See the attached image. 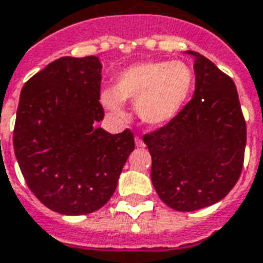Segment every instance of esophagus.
<instances>
[{
    "mask_svg": "<svg viewBox=\"0 0 263 263\" xmlns=\"http://www.w3.org/2000/svg\"><path fill=\"white\" fill-rule=\"evenodd\" d=\"M135 145H137L138 147L145 146V143H143V141H142V138H139V137H135Z\"/></svg>",
    "mask_w": 263,
    "mask_h": 263,
    "instance_id": "1",
    "label": "esophagus"
}]
</instances>
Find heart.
I'll return each mask as SVG.
<instances>
[{"label":"heart","instance_id":"obj_1","mask_svg":"<svg viewBox=\"0 0 263 263\" xmlns=\"http://www.w3.org/2000/svg\"><path fill=\"white\" fill-rule=\"evenodd\" d=\"M194 86L191 68L181 61H149L126 68L114 90H103L100 100L117 117H124L121 102L135 103L138 117L147 125L166 124L181 111Z\"/></svg>","mask_w":263,"mask_h":263}]
</instances>
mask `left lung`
Wrapping results in <instances>:
<instances>
[{
    "label": "left lung",
    "instance_id": "left-lung-1",
    "mask_svg": "<svg viewBox=\"0 0 263 263\" xmlns=\"http://www.w3.org/2000/svg\"><path fill=\"white\" fill-rule=\"evenodd\" d=\"M194 97L166 125L143 135L152 182L168 208L192 212L223 199L244 166L247 124L229 75L199 52Z\"/></svg>",
    "mask_w": 263,
    "mask_h": 263
}]
</instances>
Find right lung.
Here are the masks:
<instances>
[{
    "mask_svg": "<svg viewBox=\"0 0 263 263\" xmlns=\"http://www.w3.org/2000/svg\"><path fill=\"white\" fill-rule=\"evenodd\" d=\"M102 64L95 55L62 57L33 75L21 92L13 149L29 190L61 215H87L110 201L134 134L96 124Z\"/></svg>",
    "mask_w": 263,
    "mask_h": 263,
    "instance_id": "1",
    "label": "right lung"
}]
</instances>
